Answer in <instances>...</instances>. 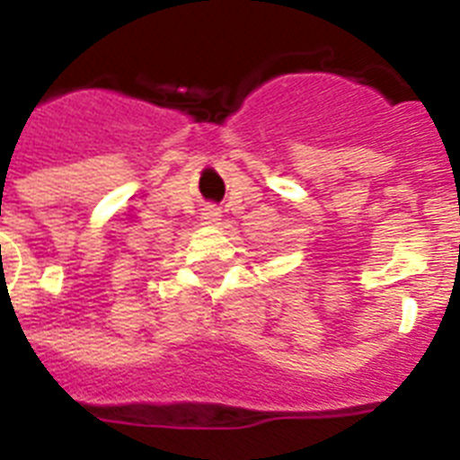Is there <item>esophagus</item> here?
<instances>
[{"mask_svg": "<svg viewBox=\"0 0 460 460\" xmlns=\"http://www.w3.org/2000/svg\"><path fill=\"white\" fill-rule=\"evenodd\" d=\"M200 218L205 226H218V221H221V209H218L217 205H207L205 209H202Z\"/></svg>", "mask_w": 460, "mask_h": 460, "instance_id": "1", "label": "esophagus"}]
</instances>
